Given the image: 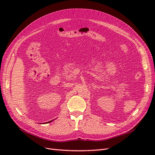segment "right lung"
Instances as JSON below:
<instances>
[{"instance_id":"obj_1","label":"right lung","mask_w":155,"mask_h":155,"mask_svg":"<svg viewBox=\"0 0 155 155\" xmlns=\"http://www.w3.org/2000/svg\"><path fill=\"white\" fill-rule=\"evenodd\" d=\"M51 121H52V120H51L50 121H48V122H46V123H50V122H51Z\"/></svg>"}]
</instances>
